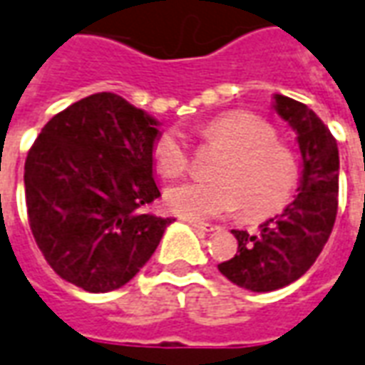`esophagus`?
<instances>
[{
	"instance_id": "esophagus-1",
	"label": "esophagus",
	"mask_w": 365,
	"mask_h": 365,
	"mask_svg": "<svg viewBox=\"0 0 365 365\" xmlns=\"http://www.w3.org/2000/svg\"><path fill=\"white\" fill-rule=\"evenodd\" d=\"M185 222L187 224H190L192 228L196 230H202V232H212V230H216L214 226H210V224H204V222H200V220H192V218H185Z\"/></svg>"
}]
</instances>
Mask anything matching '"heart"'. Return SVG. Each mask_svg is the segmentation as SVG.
I'll list each match as a JSON object with an SVG mask.
<instances>
[{
  "label": "heart",
  "mask_w": 365,
  "mask_h": 365,
  "mask_svg": "<svg viewBox=\"0 0 365 365\" xmlns=\"http://www.w3.org/2000/svg\"><path fill=\"white\" fill-rule=\"evenodd\" d=\"M208 145L224 149L212 180L170 187L165 202L170 212L192 220L220 218L242 206L245 218L261 220L283 210L299 187V161L277 141L271 123L250 112H228L202 129ZM153 161L163 177L177 178L190 167L187 141L177 128L163 129L153 141Z\"/></svg>",
  "instance_id": "b5f03b06"
}]
</instances>
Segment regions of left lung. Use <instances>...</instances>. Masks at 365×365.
<instances>
[{"label": "left lung", "instance_id": "left-lung-1", "mask_svg": "<svg viewBox=\"0 0 365 365\" xmlns=\"http://www.w3.org/2000/svg\"><path fill=\"white\" fill-rule=\"evenodd\" d=\"M275 112L297 131L302 157L299 195L257 232L232 230L237 252L218 269L237 287L267 293L302 277L330 237L338 212V145L311 108L275 94Z\"/></svg>", "mask_w": 365, "mask_h": 365}]
</instances>
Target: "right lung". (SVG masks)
Here are the masks:
<instances>
[{
	"mask_svg": "<svg viewBox=\"0 0 365 365\" xmlns=\"http://www.w3.org/2000/svg\"><path fill=\"white\" fill-rule=\"evenodd\" d=\"M159 121L112 92L68 106L41 129L25 161L33 237L53 271L90 293L135 277L173 220L143 212Z\"/></svg>",
	"mask_w": 365,
	"mask_h": 365,
	"instance_id": "obj_1",
	"label": "right lung"
}]
</instances>
